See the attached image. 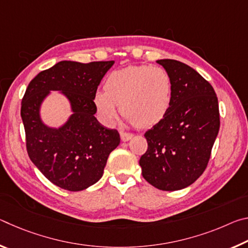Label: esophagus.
Instances as JSON below:
<instances>
[{
	"label": "esophagus",
	"mask_w": 248,
	"mask_h": 248,
	"mask_svg": "<svg viewBox=\"0 0 248 248\" xmlns=\"http://www.w3.org/2000/svg\"><path fill=\"white\" fill-rule=\"evenodd\" d=\"M132 137H133V134H132V133L124 132V131H121V132H120V138H121V140H123L124 142H125V141H129L130 139H131Z\"/></svg>",
	"instance_id": "34e87169"
}]
</instances>
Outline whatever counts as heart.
<instances>
[{
  "instance_id": "heart-1",
  "label": "heart",
  "mask_w": 248,
  "mask_h": 248,
  "mask_svg": "<svg viewBox=\"0 0 248 248\" xmlns=\"http://www.w3.org/2000/svg\"><path fill=\"white\" fill-rule=\"evenodd\" d=\"M105 92H97L94 103L105 123L112 124L121 114L138 128H151L169 114L173 100V81L161 66L129 65L108 75Z\"/></svg>"
}]
</instances>
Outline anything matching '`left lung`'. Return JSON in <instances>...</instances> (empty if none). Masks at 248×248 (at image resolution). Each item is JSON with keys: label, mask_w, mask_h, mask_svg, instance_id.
Instances as JSON below:
<instances>
[{"label": "left lung", "mask_w": 248, "mask_h": 248, "mask_svg": "<svg viewBox=\"0 0 248 248\" xmlns=\"http://www.w3.org/2000/svg\"><path fill=\"white\" fill-rule=\"evenodd\" d=\"M173 81V100L165 118L144 133L148 150L139 164L142 176L159 190L186 188L198 179L220 129L216 92L189 65L171 59L156 61Z\"/></svg>", "instance_id": "obj_1"}]
</instances>
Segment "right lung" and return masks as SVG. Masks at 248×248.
<instances>
[{
	"mask_svg": "<svg viewBox=\"0 0 248 248\" xmlns=\"http://www.w3.org/2000/svg\"><path fill=\"white\" fill-rule=\"evenodd\" d=\"M114 63L61 61L37 74L25 92L20 116L28 156L62 189L79 191L97 183L109 154L120 143L118 131L105 128L94 116L96 91ZM50 90H61L73 107L74 114L59 129L47 127L40 119V105Z\"/></svg>",
	"mask_w": 248,
	"mask_h": 248,
	"instance_id": "add662e5",
	"label": "right lung"
}]
</instances>
